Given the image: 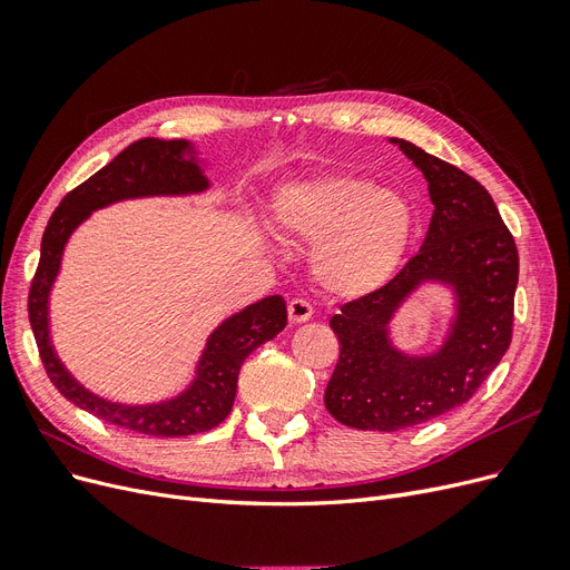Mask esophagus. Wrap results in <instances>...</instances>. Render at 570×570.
Masks as SVG:
<instances>
[{"label":"esophagus","instance_id":"esophagus-1","mask_svg":"<svg viewBox=\"0 0 570 570\" xmlns=\"http://www.w3.org/2000/svg\"><path fill=\"white\" fill-rule=\"evenodd\" d=\"M287 316H289V323H306L308 318L314 316V308L306 299L295 297V299H289V304H287Z\"/></svg>","mask_w":570,"mask_h":570}]
</instances>
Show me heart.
Segmentation results:
<instances>
[{"label":"heart","mask_w":570,"mask_h":570,"mask_svg":"<svg viewBox=\"0 0 570 570\" xmlns=\"http://www.w3.org/2000/svg\"><path fill=\"white\" fill-rule=\"evenodd\" d=\"M273 223L292 243L316 245L312 273L325 292L356 299L400 271L419 214L400 189L358 174H327L283 187Z\"/></svg>","instance_id":"obj_1"}]
</instances>
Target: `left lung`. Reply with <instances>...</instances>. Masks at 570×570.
Segmentation results:
<instances>
[{
	"instance_id": "1",
	"label": "left lung",
	"mask_w": 570,
	"mask_h": 570,
	"mask_svg": "<svg viewBox=\"0 0 570 570\" xmlns=\"http://www.w3.org/2000/svg\"><path fill=\"white\" fill-rule=\"evenodd\" d=\"M392 142L421 168L435 212L421 252L331 318L340 358L325 387L333 419L381 433L428 423L471 400L509 350L519 285V249L488 189L416 145ZM425 282L450 284L458 312L438 353L411 357L391 344L389 321Z\"/></svg>"
}]
</instances>
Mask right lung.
I'll return each mask as SVG.
<instances>
[{"label":"right lung","mask_w":570,"mask_h":570,"mask_svg":"<svg viewBox=\"0 0 570 570\" xmlns=\"http://www.w3.org/2000/svg\"><path fill=\"white\" fill-rule=\"evenodd\" d=\"M197 151L187 140L145 137L126 147L118 157L99 168L92 178L68 193L51 214L40 247V264L30 283L28 318L36 335L45 371L68 402L111 425L154 438H185L216 428L233 409L237 375L245 358L273 340L287 325V308L281 295L249 304L223 321L206 340L195 371V381L178 396L159 404H118L101 400L66 371L49 337V292L61 268L68 237L92 212L120 199L157 195H195L209 187L197 164Z\"/></svg>","instance_id":"right-lung-1"}]
</instances>
